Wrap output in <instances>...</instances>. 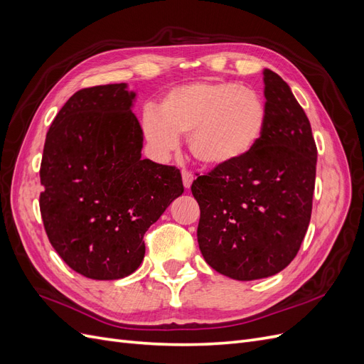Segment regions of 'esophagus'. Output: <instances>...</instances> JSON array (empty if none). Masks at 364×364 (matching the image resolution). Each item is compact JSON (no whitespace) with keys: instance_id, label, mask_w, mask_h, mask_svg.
Masks as SVG:
<instances>
[{"instance_id":"obj_1","label":"esophagus","mask_w":364,"mask_h":364,"mask_svg":"<svg viewBox=\"0 0 364 364\" xmlns=\"http://www.w3.org/2000/svg\"><path fill=\"white\" fill-rule=\"evenodd\" d=\"M182 181H183V186L185 188H190L193 181H194V174L190 170H182Z\"/></svg>"}]
</instances>
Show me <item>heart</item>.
I'll return each mask as SVG.
<instances>
[{
    "label": "heart",
    "mask_w": 364,
    "mask_h": 364,
    "mask_svg": "<svg viewBox=\"0 0 364 364\" xmlns=\"http://www.w3.org/2000/svg\"><path fill=\"white\" fill-rule=\"evenodd\" d=\"M267 127V106L252 87L232 82H200L173 87L158 112L146 109L141 129L151 149L167 155L188 136L193 156L225 168L247 158Z\"/></svg>",
    "instance_id": "obj_1"
}]
</instances>
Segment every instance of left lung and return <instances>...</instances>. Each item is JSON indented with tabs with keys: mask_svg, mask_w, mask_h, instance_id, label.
<instances>
[{
	"mask_svg": "<svg viewBox=\"0 0 364 364\" xmlns=\"http://www.w3.org/2000/svg\"><path fill=\"white\" fill-rule=\"evenodd\" d=\"M267 127L247 158L199 176L197 241L215 272L238 281L277 274L299 252L311 218L317 147L290 86L264 71Z\"/></svg>",
	"mask_w": 364,
	"mask_h": 364,
	"instance_id": "obj_1",
	"label": "left lung"
}]
</instances>
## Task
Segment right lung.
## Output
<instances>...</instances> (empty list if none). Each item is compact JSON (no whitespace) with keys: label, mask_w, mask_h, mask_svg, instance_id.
I'll use <instances>...</instances> for the list:
<instances>
[{"label":"right lung","mask_w":364,"mask_h":364,"mask_svg":"<svg viewBox=\"0 0 364 364\" xmlns=\"http://www.w3.org/2000/svg\"><path fill=\"white\" fill-rule=\"evenodd\" d=\"M126 83L83 87L51 123L39 197L51 246L86 278L129 277L146 230L183 193L179 168L141 158L142 130Z\"/></svg>","instance_id":"1"}]
</instances>
